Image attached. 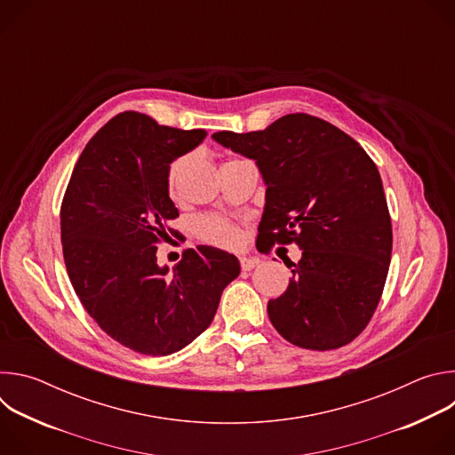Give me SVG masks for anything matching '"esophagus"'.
<instances>
[{"label":"esophagus","instance_id":"34e87169","mask_svg":"<svg viewBox=\"0 0 455 455\" xmlns=\"http://www.w3.org/2000/svg\"><path fill=\"white\" fill-rule=\"evenodd\" d=\"M239 263H241V268L244 272H250L251 268H255L259 265V259L255 257H248V255H239Z\"/></svg>","mask_w":455,"mask_h":455}]
</instances>
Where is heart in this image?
Here are the masks:
<instances>
[{
    "label": "heart",
    "instance_id": "1",
    "mask_svg": "<svg viewBox=\"0 0 455 455\" xmlns=\"http://www.w3.org/2000/svg\"><path fill=\"white\" fill-rule=\"evenodd\" d=\"M190 162V155L180 156L178 160H174L169 167V174H167V185L171 188V192L176 190L178 180L181 176V172L187 169ZM196 230L200 234L202 239H205L207 243H212L216 246H223V248H234L241 243V230L239 227L221 216H205L202 220H198L196 223Z\"/></svg>",
    "mask_w": 455,
    "mask_h": 455
}]
</instances>
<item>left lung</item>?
<instances>
[{
    "label": "left lung",
    "mask_w": 455,
    "mask_h": 455,
    "mask_svg": "<svg viewBox=\"0 0 455 455\" xmlns=\"http://www.w3.org/2000/svg\"><path fill=\"white\" fill-rule=\"evenodd\" d=\"M212 139L255 162L267 185L257 246L295 241L293 277L268 300L274 328L293 346L330 351L369 323L391 265L393 227L379 172L333 124L286 115L263 132Z\"/></svg>",
    "instance_id": "obj_1"
}]
</instances>
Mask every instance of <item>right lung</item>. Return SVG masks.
I'll return each instance as SVG.
<instances>
[{"label":"right lung","instance_id":"add662e5","mask_svg":"<svg viewBox=\"0 0 455 455\" xmlns=\"http://www.w3.org/2000/svg\"><path fill=\"white\" fill-rule=\"evenodd\" d=\"M205 137V129L120 113L88 142L64 194L60 241L72 286L104 333L142 355H172L200 337L241 272L235 255L204 244L172 270L156 259L180 216L169 167Z\"/></svg>","mask_w":455,"mask_h":455}]
</instances>
